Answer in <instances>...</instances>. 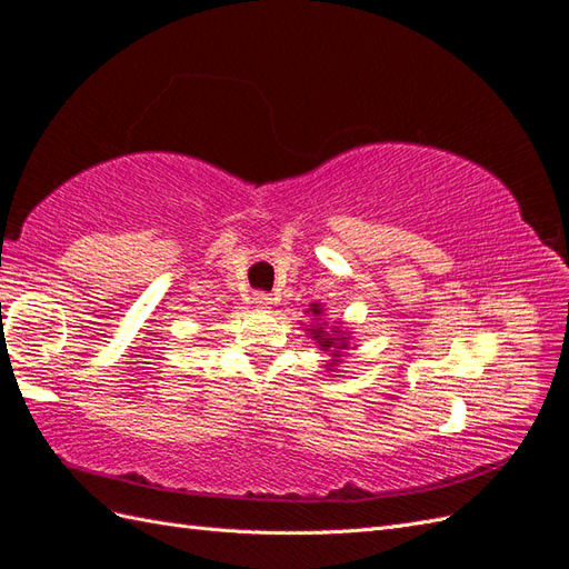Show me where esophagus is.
Here are the masks:
<instances>
[{"label":"esophagus","instance_id":"esophagus-1","mask_svg":"<svg viewBox=\"0 0 569 569\" xmlns=\"http://www.w3.org/2000/svg\"><path fill=\"white\" fill-rule=\"evenodd\" d=\"M252 302L257 305V308L267 310V308H271V305H273V298H271L269 293H254V296H252Z\"/></svg>","mask_w":569,"mask_h":569}]
</instances>
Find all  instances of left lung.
Masks as SVG:
<instances>
[{
	"mask_svg": "<svg viewBox=\"0 0 569 569\" xmlns=\"http://www.w3.org/2000/svg\"><path fill=\"white\" fill-rule=\"evenodd\" d=\"M310 312H312V317L317 319V325H315L312 329H308V331L312 333V339L319 343V348H322V351H330L331 347L335 348L331 356L337 358V360H333L331 366H337V362H339V356H341V351H337V348H348V341L343 339V333H339V329H333L337 333H333V337H329L327 329H325V325L319 322V319H322V308H319V305H312ZM329 370H331V368H329Z\"/></svg>",
	"mask_w": 569,
	"mask_h": 569,
	"instance_id": "8db88e82",
	"label": "left lung"
}]
</instances>
